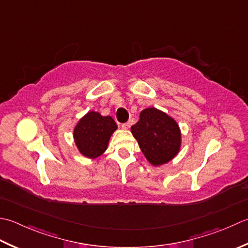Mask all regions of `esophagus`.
Instances as JSON below:
<instances>
[{"label":"esophagus","instance_id":"1","mask_svg":"<svg viewBox=\"0 0 248 248\" xmlns=\"http://www.w3.org/2000/svg\"><path fill=\"white\" fill-rule=\"evenodd\" d=\"M121 128L124 129V130L129 129V128H130V123H129V121H127V123H124V124H121Z\"/></svg>","mask_w":248,"mask_h":248}]
</instances>
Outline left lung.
Instances as JSON below:
<instances>
[{
    "label": "left lung",
    "instance_id": "8db88e82",
    "mask_svg": "<svg viewBox=\"0 0 248 248\" xmlns=\"http://www.w3.org/2000/svg\"><path fill=\"white\" fill-rule=\"evenodd\" d=\"M140 148L153 166H161L176 156L181 147V131L173 118L157 108L140 111L131 127Z\"/></svg>",
    "mask_w": 248,
    "mask_h": 248
}]
</instances>
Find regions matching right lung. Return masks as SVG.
Masks as SVG:
<instances>
[{
    "mask_svg": "<svg viewBox=\"0 0 248 248\" xmlns=\"http://www.w3.org/2000/svg\"><path fill=\"white\" fill-rule=\"evenodd\" d=\"M117 129L110 116L89 111L76 124L74 140L79 152L88 158H96L108 148L110 135Z\"/></svg>",
    "mask_w": 248,
    "mask_h": 248,
    "instance_id": "obj_1",
    "label": "right lung"
}]
</instances>
